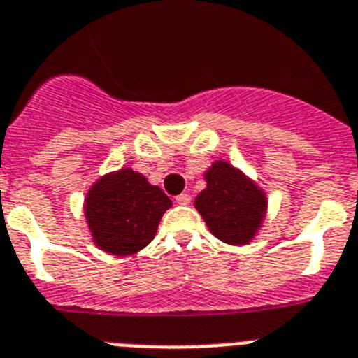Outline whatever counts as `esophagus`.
Here are the masks:
<instances>
[{"mask_svg": "<svg viewBox=\"0 0 358 358\" xmlns=\"http://www.w3.org/2000/svg\"><path fill=\"white\" fill-rule=\"evenodd\" d=\"M190 201H192L190 194H181V195H177V197H176V203L181 204V206H186V204H190Z\"/></svg>", "mask_w": 358, "mask_h": 358, "instance_id": "34e87169", "label": "esophagus"}]
</instances>
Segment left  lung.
<instances>
[{
	"mask_svg": "<svg viewBox=\"0 0 358 358\" xmlns=\"http://www.w3.org/2000/svg\"><path fill=\"white\" fill-rule=\"evenodd\" d=\"M206 188L194 201L208 230L231 246L257 237L268 215V195L252 177L224 159L204 170Z\"/></svg>",
	"mask_w": 358,
	"mask_h": 358,
	"instance_id": "1",
	"label": "left lung"
}]
</instances>
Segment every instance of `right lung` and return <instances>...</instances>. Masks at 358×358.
Instances as JSON below:
<instances>
[{
	"label": "right lung",
	"mask_w": 358,
	"mask_h": 358,
	"mask_svg": "<svg viewBox=\"0 0 358 358\" xmlns=\"http://www.w3.org/2000/svg\"><path fill=\"white\" fill-rule=\"evenodd\" d=\"M168 208H172L170 197L130 166L97 177L83 203L92 241L115 257L146 248Z\"/></svg>",
	"instance_id": "right-lung-1"
}]
</instances>
